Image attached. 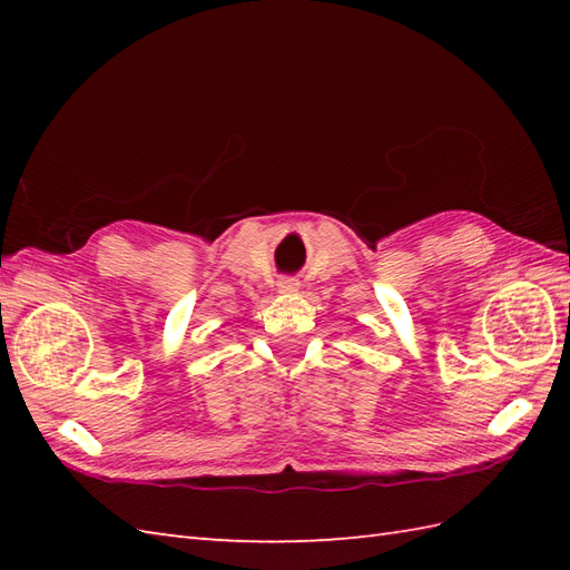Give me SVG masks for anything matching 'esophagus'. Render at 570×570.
<instances>
[{
    "instance_id": "obj_1",
    "label": "esophagus",
    "mask_w": 570,
    "mask_h": 570,
    "mask_svg": "<svg viewBox=\"0 0 570 570\" xmlns=\"http://www.w3.org/2000/svg\"><path fill=\"white\" fill-rule=\"evenodd\" d=\"M278 288H282V292H296V288H298V282H296V278H282V282H278Z\"/></svg>"
}]
</instances>
